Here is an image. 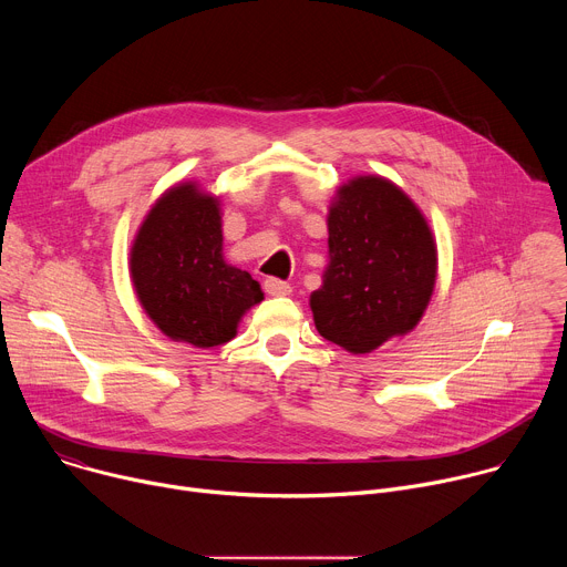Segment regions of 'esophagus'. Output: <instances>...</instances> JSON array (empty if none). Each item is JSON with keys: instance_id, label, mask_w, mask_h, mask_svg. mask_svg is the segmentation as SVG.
<instances>
[{"instance_id": "34e87169", "label": "esophagus", "mask_w": 567, "mask_h": 567, "mask_svg": "<svg viewBox=\"0 0 567 567\" xmlns=\"http://www.w3.org/2000/svg\"><path fill=\"white\" fill-rule=\"evenodd\" d=\"M265 291L269 296H289L291 285L285 282V280H278V278H269V280H265Z\"/></svg>"}]
</instances>
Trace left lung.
<instances>
[{
    "mask_svg": "<svg viewBox=\"0 0 567 567\" xmlns=\"http://www.w3.org/2000/svg\"><path fill=\"white\" fill-rule=\"evenodd\" d=\"M328 267L309 307L320 337L370 354L422 320L437 280V245L422 208L394 182L357 175L328 208Z\"/></svg>",
    "mask_w": 567,
    "mask_h": 567,
    "instance_id": "1",
    "label": "left lung"
}]
</instances>
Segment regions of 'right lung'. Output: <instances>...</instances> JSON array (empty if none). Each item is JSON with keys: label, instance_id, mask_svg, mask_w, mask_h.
Masks as SVG:
<instances>
[{"label": "right lung", "instance_id": "1", "mask_svg": "<svg viewBox=\"0 0 567 567\" xmlns=\"http://www.w3.org/2000/svg\"><path fill=\"white\" fill-rule=\"evenodd\" d=\"M134 293L154 326L193 348H215L265 300L260 282L224 260L221 204L179 182L152 204L130 247Z\"/></svg>", "mask_w": 567, "mask_h": 567}]
</instances>
